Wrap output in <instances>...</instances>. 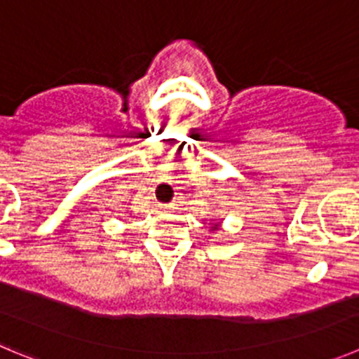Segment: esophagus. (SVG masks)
<instances>
[{"mask_svg": "<svg viewBox=\"0 0 359 359\" xmlns=\"http://www.w3.org/2000/svg\"><path fill=\"white\" fill-rule=\"evenodd\" d=\"M164 209H177V202H170L164 205Z\"/></svg>", "mask_w": 359, "mask_h": 359, "instance_id": "1", "label": "esophagus"}]
</instances>
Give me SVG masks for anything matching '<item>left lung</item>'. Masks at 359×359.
I'll list each match as a JSON object with an SVG mask.
<instances>
[{
  "label": "left lung",
  "mask_w": 359,
  "mask_h": 359,
  "mask_svg": "<svg viewBox=\"0 0 359 359\" xmlns=\"http://www.w3.org/2000/svg\"><path fill=\"white\" fill-rule=\"evenodd\" d=\"M216 227H218V225H216V224H215V225H212V227H211V229H212V231H216Z\"/></svg>",
  "instance_id": "left-lung-1"
}]
</instances>
